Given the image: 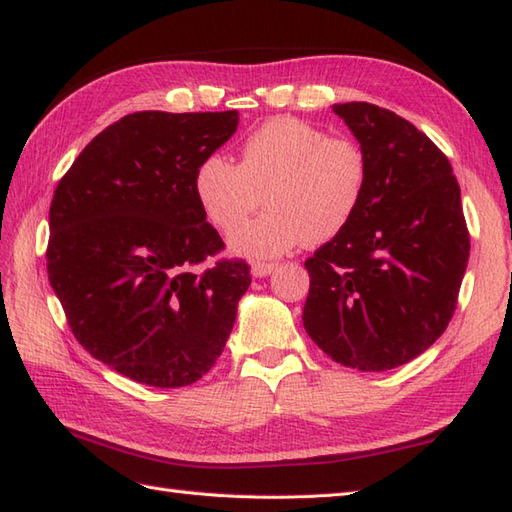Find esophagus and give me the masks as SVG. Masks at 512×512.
I'll list each match as a JSON object with an SVG mask.
<instances>
[{
  "instance_id": "esophagus-1",
  "label": "esophagus",
  "mask_w": 512,
  "mask_h": 512,
  "mask_svg": "<svg viewBox=\"0 0 512 512\" xmlns=\"http://www.w3.org/2000/svg\"><path fill=\"white\" fill-rule=\"evenodd\" d=\"M277 268V264L275 261H255L253 264V268H251V275L253 277H257V279H261V277H268L272 270Z\"/></svg>"
}]
</instances>
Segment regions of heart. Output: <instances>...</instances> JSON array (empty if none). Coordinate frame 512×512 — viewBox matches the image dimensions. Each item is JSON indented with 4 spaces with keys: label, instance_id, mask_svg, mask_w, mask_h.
I'll return each mask as SVG.
<instances>
[{
    "label": "heart",
    "instance_id": "b5f03b06",
    "mask_svg": "<svg viewBox=\"0 0 512 512\" xmlns=\"http://www.w3.org/2000/svg\"><path fill=\"white\" fill-rule=\"evenodd\" d=\"M364 187L360 146L294 117L261 124L242 141L237 165L209 154L194 172L198 205L220 233L236 231L265 194L269 211L231 237L233 251L246 257L336 240L358 216Z\"/></svg>",
    "mask_w": 512,
    "mask_h": 512
}]
</instances>
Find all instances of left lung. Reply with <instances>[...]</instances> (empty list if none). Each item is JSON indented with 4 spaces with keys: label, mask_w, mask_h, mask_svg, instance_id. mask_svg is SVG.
Returning <instances> with one entry per match:
<instances>
[{
    "label": "left lung",
    "mask_w": 512,
    "mask_h": 512,
    "mask_svg": "<svg viewBox=\"0 0 512 512\" xmlns=\"http://www.w3.org/2000/svg\"><path fill=\"white\" fill-rule=\"evenodd\" d=\"M366 159L358 216L305 261L303 327L331 360L379 373L441 338L469 261L460 185L449 159L397 113L334 104Z\"/></svg>",
    "instance_id": "1"
}]
</instances>
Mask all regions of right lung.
<instances>
[{
    "mask_svg": "<svg viewBox=\"0 0 512 512\" xmlns=\"http://www.w3.org/2000/svg\"><path fill=\"white\" fill-rule=\"evenodd\" d=\"M237 111H139L104 128L58 183L47 277L95 360L154 388L216 364L251 285L194 194L198 163L229 141Z\"/></svg>",
    "mask_w": 512,
    "mask_h": 512,
    "instance_id": "right-lung-1",
    "label": "right lung"
}]
</instances>
